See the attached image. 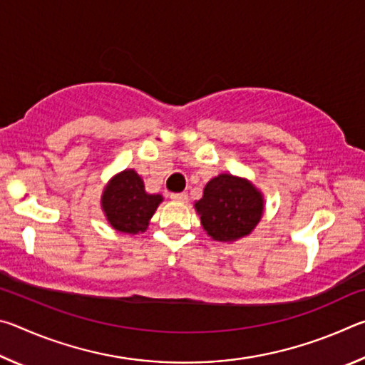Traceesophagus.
Instances as JSON below:
<instances>
[{
  "label": "esophagus",
  "mask_w": 365,
  "mask_h": 365,
  "mask_svg": "<svg viewBox=\"0 0 365 365\" xmlns=\"http://www.w3.org/2000/svg\"><path fill=\"white\" fill-rule=\"evenodd\" d=\"M170 200L172 201H178V202H185L188 200V195L182 191V193H170Z\"/></svg>",
  "instance_id": "1"
}]
</instances>
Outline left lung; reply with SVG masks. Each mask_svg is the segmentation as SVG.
<instances>
[{
	"mask_svg": "<svg viewBox=\"0 0 365 365\" xmlns=\"http://www.w3.org/2000/svg\"><path fill=\"white\" fill-rule=\"evenodd\" d=\"M195 206L207 235L219 242H233L257 225L264 201L250 182L220 174L206 185L205 195Z\"/></svg>",
	"mask_w": 365,
	"mask_h": 365,
	"instance_id": "obj_1",
	"label": "left lung"
}]
</instances>
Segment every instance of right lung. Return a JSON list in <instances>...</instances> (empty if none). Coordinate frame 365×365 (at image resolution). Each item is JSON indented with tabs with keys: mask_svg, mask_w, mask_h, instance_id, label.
Here are the masks:
<instances>
[{
	"mask_svg": "<svg viewBox=\"0 0 365 365\" xmlns=\"http://www.w3.org/2000/svg\"><path fill=\"white\" fill-rule=\"evenodd\" d=\"M160 201V195L146 193L143 180L132 169L115 175L103 193V209L109 224L123 233L146 230Z\"/></svg>",
	"mask_w": 365,
	"mask_h": 365,
	"instance_id": "1",
	"label": "right lung"
}]
</instances>
